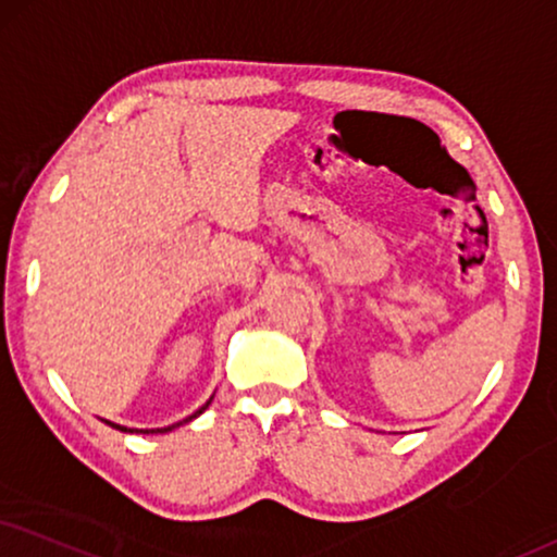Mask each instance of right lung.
Masks as SVG:
<instances>
[{
    "mask_svg": "<svg viewBox=\"0 0 557 557\" xmlns=\"http://www.w3.org/2000/svg\"><path fill=\"white\" fill-rule=\"evenodd\" d=\"M211 400H214V395H211V397H209V400H206V403L201 405V408H198V410H196V413H194V416L183 418V421H181V423H173V425H164V429H126V425H119V423H113V421H106V423H108V425H111V429H119V431H123V434H168V431H173V429H177V425H183V423L194 421V418H198V416H201V413H203V410H206V408H209V405H211Z\"/></svg>",
    "mask_w": 557,
    "mask_h": 557,
    "instance_id": "obj_1",
    "label": "right lung"
}]
</instances>
